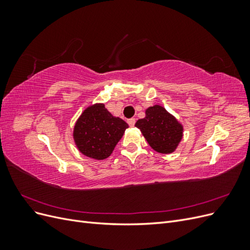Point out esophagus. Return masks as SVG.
<instances>
[{"label": "esophagus", "instance_id": "34e87169", "mask_svg": "<svg viewBox=\"0 0 250 250\" xmlns=\"http://www.w3.org/2000/svg\"><path fill=\"white\" fill-rule=\"evenodd\" d=\"M127 123L129 124V126L133 127V126H134V124H135V119H133V118H131V119H128V120H127Z\"/></svg>", "mask_w": 250, "mask_h": 250}]
</instances>
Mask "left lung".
Returning <instances> with one entry per match:
<instances>
[{
	"instance_id": "obj_1",
	"label": "left lung",
	"mask_w": 250,
	"mask_h": 250,
	"mask_svg": "<svg viewBox=\"0 0 250 250\" xmlns=\"http://www.w3.org/2000/svg\"><path fill=\"white\" fill-rule=\"evenodd\" d=\"M135 126L140 128L151 148L160 153H171L183 138V126L160 105L149 107L146 117Z\"/></svg>"
}]
</instances>
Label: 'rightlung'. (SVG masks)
<instances>
[{
  "label": "right lung",
  "mask_w": 250,
  "mask_h": 250,
  "mask_svg": "<svg viewBox=\"0 0 250 250\" xmlns=\"http://www.w3.org/2000/svg\"><path fill=\"white\" fill-rule=\"evenodd\" d=\"M126 128L125 121L112 117L104 104H97L83 111L75 125L74 139L83 154L104 160L111 154Z\"/></svg>",
  "instance_id": "add662e5"
}]
</instances>
